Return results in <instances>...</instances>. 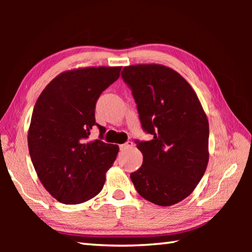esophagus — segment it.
<instances>
[{
    "label": "esophagus",
    "instance_id": "obj_1",
    "mask_svg": "<svg viewBox=\"0 0 252 252\" xmlns=\"http://www.w3.org/2000/svg\"><path fill=\"white\" fill-rule=\"evenodd\" d=\"M132 147H133V142H132V141H126V143L121 144L120 149H121V150H126V149H130Z\"/></svg>",
    "mask_w": 252,
    "mask_h": 252
}]
</instances>
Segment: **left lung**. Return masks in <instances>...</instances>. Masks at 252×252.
I'll return each instance as SVG.
<instances>
[{"instance_id": "left-lung-1", "label": "left lung", "mask_w": 252, "mask_h": 252, "mask_svg": "<svg viewBox=\"0 0 252 252\" xmlns=\"http://www.w3.org/2000/svg\"><path fill=\"white\" fill-rule=\"evenodd\" d=\"M121 76L132 91L142 130L153 136L134 141L143 162L130 178L148 201L172 206L191 194L206 172L207 116L193 89L170 67L130 65Z\"/></svg>"}]
</instances>
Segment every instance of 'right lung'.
I'll return each instance as SVG.
<instances>
[{
  "label": "right lung",
  "instance_id": "obj_1",
  "mask_svg": "<svg viewBox=\"0 0 252 252\" xmlns=\"http://www.w3.org/2000/svg\"><path fill=\"white\" fill-rule=\"evenodd\" d=\"M120 66L87 67L59 74L37 99L30 125V157L42 185L58 201L78 204L104 186L119 147L102 141L105 127L95 122L101 93L119 79ZM96 126L99 139L88 141Z\"/></svg>",
  "mask_w": 252,
  "mask_h": 252
}]
</instances>
